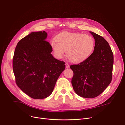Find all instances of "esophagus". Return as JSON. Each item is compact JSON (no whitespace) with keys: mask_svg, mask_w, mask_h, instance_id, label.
<instances>
[{"mask_svg":"<svg viewBox=\"0 0 125 125\" xmlns=\"http://www.w3.org/2000/svg\"><path fill=\"white\" fill-rule=\"evenodd\" d=\"M65 65H66V68H69V65L68 63H66Z\"/></svg>","mask_w":125,"mask_h":125,"instance_id":"34e87169","label":"esophagus"}]
</instances>
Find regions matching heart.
<instances>
[{"label": "heart", "mask_w": 125, "mask_h": 125, "mask_svg": "<svg viewBox=\"0 0 125 125\" xmlns=\"http://www.w3.org/2000/svg\"><path fill=\"white\" fill-rule=\"evenodd\" d=\"M51 45L56 57L61 58L66 51L67 58L73 62L83 61L92 54L95 40L89 34L64 31L56 36Z\"/></svg>", "instance_id": "1"}]
</instances>
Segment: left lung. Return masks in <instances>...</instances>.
Wrapping results in <instances>:
<instances>
[{"mask_svg":"<svg viewBox=\"0 0 125 125\" xmlns=\"http://www.w3.org/2000/svg\"><path fill=\"white\" fill-rule=\"evenodd\" d=\"M95 39L93 53L83 62L73 65L71 84L79 96L94 98L103 92L111 83L114 57L109 44L103 37L90 32Z\"/></svg>","mask_w":125,"mask_h":125,"instance_id":"left-lung-1","label":"left lung"}]
</instances>
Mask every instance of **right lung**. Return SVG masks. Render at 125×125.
I'll return each mask as SVG.
<instances>
[{
  "instance_id": "add662e5",
  "label": "right lung",
  "mask_w": 125,
  "mask_h": 125,
  "mask_svg": "<svg viewBox=\"0 0 125 125\" xmlns=\"http://www.w3.org/2000/svg\"><path fill=\"white\" fill-rule=\"evenodd\" d=\"M45 31L32 32L18 43L13 58L16 82L22 91L34 99L50 96L65 62L51 54V44Z\"/></svg>"
}]
</instances>
